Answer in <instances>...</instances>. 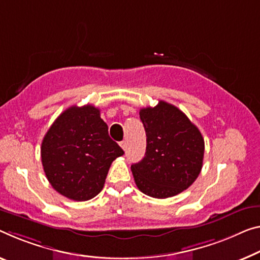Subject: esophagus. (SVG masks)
Masks as SVG:
<instances>
[{"label": "esophagus", "mask_w": 260, "mask_h": 260, "mask_svg": "<svg viewBox=\"0 0 260 260\" xmlns=\"http://www.w3.org/2000/svg\"><path fill=\"white\" fill-rule=\"evenodd\" d=\"M119 145H121V147H122V149L123 150H126V142L125 141H123V142H121V143H119Z\"/></svg>", "instance_id": "34e87169"}]
</instances>
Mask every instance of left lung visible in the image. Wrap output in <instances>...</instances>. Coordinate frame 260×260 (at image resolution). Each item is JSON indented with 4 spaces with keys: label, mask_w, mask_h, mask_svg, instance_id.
Here are the masks:
<instances>
[{
    "label": "left lung",
    "mask_w": 260,
    "mask_h": 260,
    "mask_svg": "<svg viewBox=\"0 0 260 260\" xmlns=\"http://www.w3.org/2000/svg\"><path fill=\"white\" fill-rule=\"evenodd\" d=\"M146 133V152L131 165L139 190L155 199L181 193L202 169L205 141L180 109L165 101L139 110Z\"/></svg>",
    "instance_id": "1"
}]
</instances>
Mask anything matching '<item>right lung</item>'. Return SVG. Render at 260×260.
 Listing matches in <instances>:
<instances>
[{
  "label": "right lung",
  "mask_w": 260,
  "mask_h": 260,
  "mask_svg": "<svg viewBox=\"0 0 260 260\" xmlns=\"http://www.w3.org/2000/svg\"><path fill=\"white\" fill-rule=\"evenodd\" d=\"M124 154L109 137L100 109L70 107L44 136L42 162L51 186L74 201H87L102 190L111 162Z\"/></svg>",
  "instance_id": "obj_1"
}]
</instances>
